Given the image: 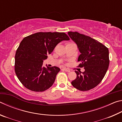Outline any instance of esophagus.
Segmentation results:
<instances>
[{"mask_svg": "<svg viewBox=\"0 0 122 122\" xmlns=\"http://www.w3.org/2000/svg\"><path fill=\"white\" fill-rule=\"evenodd\" d=\"M62 69L63 71H67V72H70L71 71V70H70L69 68H66V67H63Z\"/></svg>", "mask_w": 122, "mask_h": 122, "instance_id": "34e87169", "label": "esophagus"}]
</instances>
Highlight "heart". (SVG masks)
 Listing matches in <instances>:
<instances>
[{"mask_svg":"<svg viewBox=\"0 0 122 122\" xmlns=\"http://www.w3.org/2000/svg\"><path fill=\"white\" fill-rule=\"evenodd\" d=\"M69 44H70V43H69Z\"/></svg>","mask_w":122,"mask_h":122,"instance_id":"1","label":"heart"}]
</instances>
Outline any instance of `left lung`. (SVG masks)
I'll return each mask as SVG.
<instances>
[{
    "instance_id": "obj_1",
    "label": "left lung",
    "mask_w": 122,
    "mask_h": 122,
    "mask_svg": "<svg viewBox=\"0 0 122 122\" xmlns=\"http://www.w3.org/2000/svg\"><path fill=\"white\" fill-rule=\"evenodd\" d=\"M71 40L77 45L81 54L77 61L84 67V72L75 71L77 77L71 82L74 87L80 91H88L102 81L109 65V50L97 40L77 32H68Z\"/></svg>"
}]
</instances>
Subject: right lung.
Instances as JSON below:
<instances>
[{
  "instance_id": "obj_1",
  "label": "right lung",
  "mask_w": 122,
  "mask_h": 122,
  "mask_svg": "<svg viewBox=\"0 0 122 122\" xmlns=\"http://www.w3.org/2000/svg\"><path fill=\"white\" fill-rule=\"evenodd\" d=\"M69 40L63 32H38L22 39L15 53L14 70L25 87L42 92L53 85L60 69L45 67L43 62L59 42Z\"/></svg>"
}]
</instances>
